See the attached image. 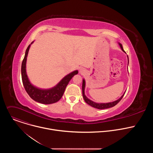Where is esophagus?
Returning <instances> with one entry per match:
<instances>
[{"label":"esophagus","mask_w":153,"mask_h":153,"mask_svg":"<svg viewBox=\"0 0 153 153\" xmlns=\"http://www.w3.org/2000/svg\"><path fill=\"white\" fill-rule=\"evenodd\" d=\"M80 72L82 73H83V72H84V71H83V69H80Z\"/></svg>","instance_id":"obj_1"}]
</instances>
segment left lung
I'll return each mask as SVG.
<instances>
[{
  "label": "left lung",
  "mask_w": 153,
  "mask_h": 153,
  "mask_svg": "<svg viewBox=\"0 0 153 153\" xmlns=\"http://www.w3.org/2000/svg\"><path fill=\"white\" fill-rule=\"evenodd\" d=\"M118 43H119V45L121 50L124 53H125V51H124V50L123 48L122 45L119 42ZM127 57H128V65L129 59H128V56H127ZM85 80L83 79V81H82V95H83V97L84 100L85 101V102L86 103H88L89 105H90V106H93L95 108L99 109V110H102V109H106V108H111V107L114 106L116 105H117L120 101V100L122 99V97H123V96H124V94L126 92V91H125L123 94L119 99H117L115 101H113V102H108V103H96L95 102L92 101L91 100H90V99H88L85 96Z\"/></svg>",
  "instance_id": "1"
}]
</instances>
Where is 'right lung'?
<instances>
[{
  "instance_id": "1",
  "label": "right lung",
  "mask_w": 153,
  "mask_h": 153,
  "mask_svg": "<svg viewBox=\"0 0 153 153\" xmlns=\"http://www.w3.org/2000/svg\"><path fill=\"white\" fill-rule=\"evenodd\" d=\"M32 42L25 51V57L22 63L21 74L24 88L30 97L39 103L42 104H51L58 102L62 97L64 91L72 77L78 74V71L75 70L65 76L56 86L49 89H42L33 85L30 81L26 71V63L28 51Z\"/></svg>"
}]
</instances>
